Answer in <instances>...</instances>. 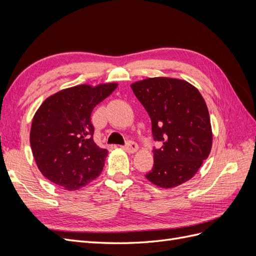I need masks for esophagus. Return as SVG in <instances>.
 <instances>
[{
    "label": "esophagus",
    "mask_w": 256,
    "mask_h": 256,
    "mask_svg": "<svg viewBox=\"0 0 256 256\" xmlns=\"http://www.w3.org/2000/svg\"><path fill=\"white\" fill-rule=\"evenodd\" d=\"M122 148L125 150L127 152L134 154V152H136L138 150V146L136 143H134V142H132V141H129V142H127L126 145L122 146Z\"/></svg>",
    "instance_id": "1"
}]
</instances>
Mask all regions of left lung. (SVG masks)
I'll use <instances>...</instances> for the list:
<instances>
[{
	"label": "left lung",
	"instance_id": "8db88e82",
	"mask_svg": "<svg viewBox=\"0 0 256 256\" xmlns=\"http://www.w3.org/2000/svg\"><path fill=\"white\" fill-rule=\"evenodd\" d=\"M152 120L154 166L145 177L160 188H173L196 175L212 145L210 118L196 88L180 79L147 78L131 84Z\"/></svg>",
	"mask_w": 256,
	"mask_h": 256
}]
</instances>
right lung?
Listing matches in <instances>:
<instances>
[{
  "label": "right lung",
  "instance_id": "right-lung-1",
  "mask_svg": "<svg viewBox=\"0 0 256 256\" xmlns=\"http://www.w3.org/2000/svg\"><path fill=\"white\" fill-rule=\"evenodd\" d=\"M116 88L118 83L76 85L56 92L38 108L30 143L38 168L51 182L74 191L102 173L108 150L94 142L90 114Z\"/></svg>",
  "mask_w": 256,
  "mask_h": 256
}]
</instances>
